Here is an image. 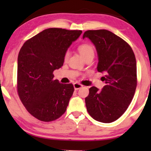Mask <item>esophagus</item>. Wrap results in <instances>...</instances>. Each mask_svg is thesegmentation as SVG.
Listing matches in <instances>:
<instances>
[{
    "instance_id": "1",
    "label": "esophagus",
    "mask_w": 151,
    "mask_h": 151,
    "mask_svg": "<svg viewBox=\"0 0 151 151\" xmlns=\"http://www.w3.org/2000/svg\"><path fill=\"white\" fill-rule=\"evenodd\" d=\"M74 85V89L75 90H78V89H81V87H82V85H81V84H79V83H77V82H76V83H74V84H73Z\"/></svg>"
}]
</instances>
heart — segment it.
Wrapping results in <instances>:
<instances>
[{
  "instance_id": "b5f03b06",
  "label": "heart",
  "mask_w": 151,
  "mask_h": 151,
  "mask_svg": "<svg viewBox=\"0 0 151 151\" xmlns=\"http://www.w3.org/2000/svg\"><path fill=\"white\" fill-rule=\"evenodd\" d=\"M78 50H79V53L81 54V55L84 58H85L88 55H93L94 54V50H93V46L89 44V43H84V44L80 45L78 47ZM68 57L69 52H67L65 55V60H67L68 58Z\"/></svg>"
}]
</instances>
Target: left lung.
<instances>
[{
	"instance_id": "8db88e82",
	"label": "left lung",
	"mask_w": 151,
	"mask_h": 151,
	"mask_svg": "<svg viewBox=\"0 0 151 151\" xmlns=\"http://www.w3.org/2000/svg\"><path fill=\"white\" fill-rule=\"evenodd\" d=\"M98 55L97 71L105 74L106 85L99 90L92 86L85 98L86 109L96 121L111 123L128 109L137 85L136 60L131 46L116 35L106 30H87Z\"/></svg>"
}]
</instances>
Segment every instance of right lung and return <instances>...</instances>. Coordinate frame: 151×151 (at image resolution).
<instances>
[{
    "label": "right lung",
    "mask_w": 151,
    "mask_h": 151,
    "mask_svg": "<svg viewBox=\"0 0 151 151\" xmlns=\"http://www.w3.org/2000/svg\"><path fill=\"white\" fill-rule=\"evenodd\" d=\"M81 30H44L24 43L18 58V92L27 111L42 121H55L66 111L74 92L72 84L54 79L65 55Z\"/></svg>",
    "instance_id": "right-lung-1"
}]
</instances>
